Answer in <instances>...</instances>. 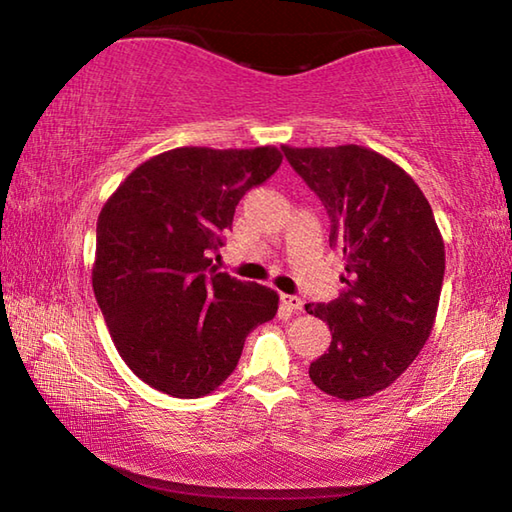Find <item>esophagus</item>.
Instances as JSON below:
<instances>
[{
    "mask_svg": "<svg viewBox=\"0 0 512 512\" xmlns=\"http://www.w3.org/2000/svg\"><path fill=\"white\" fill-rule=\"evenodd\" d=\"M282 305L287 307L289 311H300L302 309V305H305V302H302V298H298V296H289V293H282Z\"/></svg>",
    "mask_w": 512,
    "mask_h": 512,
    "instance_id": "34e87169",
    "label": "esophagus"
}]
</instances>
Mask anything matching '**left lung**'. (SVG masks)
Returning <instances> with one entry per match:
<instances>
[{"label":"left lung","mask_w":512,"mask_h":512,"mask_svg":"<svg viewBox=\"0 0 512 512\" xmlns=\"http://www.w3.org/2000/svg\"><path fill=\"white\" fill-rule=\"evenodd\" d=\"M329 216V246L345 259L343 291L305 305L332 343L309 366L320 391L363 400L384 391L427 343L445 275V244L422 189L366 146H282Z\"/></svg>","instance_id":"8db88e82"}]
</instances>
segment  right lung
<instances>
[{
  "mask_svg": "<svg viewBox=\"0 0 512 512\" xmlns=\"http://www.w3.org/2000/svg\"><path fill=\"white\" fill-rule=\"evenodd\" d=\"M275 146H180L142 162L103 205L92 289L119 357L173 397L219 388L277 293L212 266L235 207L280 169Z\"/></svg>",
  "mask_w": 512,
  "mask_h": 512,
  "instance_id": "obj_1",
  "label": "right lung"
}]
</instances>
